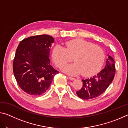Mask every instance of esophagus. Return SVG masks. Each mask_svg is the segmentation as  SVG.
Masks as SVG:
<instances>
[{
  "label": "esophagus",
  "mask_w": 128,
  "mask_h": 128,
  "mask_svg": "<svg viewBox=\"0 0 128 128\" xmlns=\"http://www.w3.org/2000/svg\"><path fill=\"white\" fill-rule=\"evenodd\" d=\"M68 78H69V80H71V81H73V80H75L74 78L70 77H68Z\"/></svg>",
  "instance_id": "34e87169"
}]
</instances>
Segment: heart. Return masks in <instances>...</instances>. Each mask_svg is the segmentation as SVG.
Wrapping results in <instances>:
<instances>
[{
	"label": "heart",
	"instance_id": "obj_1",
	"mask_svg": "<svg viewBox=\"0 0 128 128\" xmlns=\"http://www.w3.org/2000/svg\"><path fill=\"white\" fill-rule=\"evenodd\" d=\"M66 47L56 45L52 51V59L59 68L70 62L73 57L75 62L63 66L62 71L69 75L80 74L90 77L100 70L105 61V53L98 46L82 39L66 41Z\"/></svg>",
	"mask_w": 128,
	"mask_h": 128
}]
</instances>
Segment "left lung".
<instances>
[{
    "mask_svg": "<svg viewBox=\"0 0 128 128\" xmlns=\"http://www.w3.org/2000/svg\"><path fill=\"white\" fill-rule=\"evenodd\" d=\"M115 74V62L111 56L108 55L104 69L96 76L90 78L82 80L83 86L77 91L78 96L82 99H90L100 95L105 92L113 81Z\"/></svg>",
    "mask_w": 128,
    "mask_h": 128,
    "instance_id": "8db88e82",
    "label": "left lung"
}]
</instances>
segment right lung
Wrapping results in <instances>:
<instances>
[{"label": "right lung", "instance_id": "obj_1", "mask_svg": "<svg viewBox=\"0 0 128 128\" xmlns=\"http://www.w3.org/2000/svg\"><path fill=\"white\" fill-rule=\"evenodd\" d=\"M54 42L52 36L43 34L25 38L17 47L13 70L19 86L28 94H43L59 73L50 65L49 59Z\"/></svg>", "mask_w": 128, "mask_h": 128}]
</instances>
